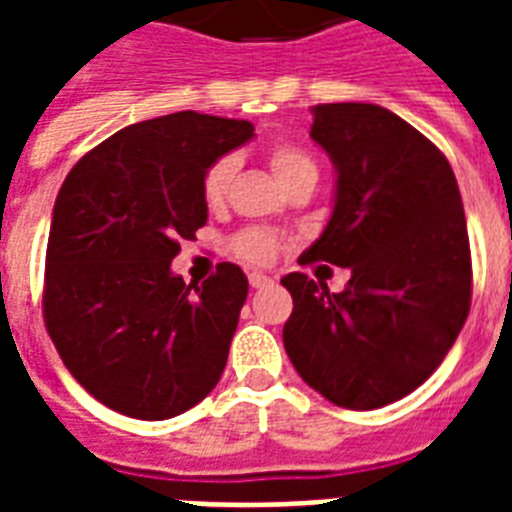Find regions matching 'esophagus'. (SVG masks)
<instances>
[{"label": "esophagus", "mask_w": 512, "mask_h": 512, "mask_svg": "<svg viewBox=\"0 0 512 512\" xmlns=\"http://www.w3.org/2000/svg\"><path fill=\"white\" fill-rule=\"evenodd\" d=\"M271 284V276H265V273H249V287L252 289H263Z\"/></svg>", "instance_id": "1"}]
</instances>
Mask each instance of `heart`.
Instances as JSON below:
<instances>
[{
  "label": "heart",
  "instance_id": "b5f03b06",
  "mask_svg": "<svg viewBox=\"0 0 512 512\" xmlns=\"http://www.w3.org/2000/svg\"><path fill=\"white\" fill-rule=\"evenodd\" d=\"M268 164H271V172L276 175L284 191L300 183L316 185V180H319L316 159L305 148L292 146V143H276V146L268 148ZM233 172H236V164H233L231 156H220L204 170V175H201V199L209 209L223 207L228 188H231ZM231 247L244 263L268 265L276 260L284 241L273 231H265V228H244V231L233 236Z\"/></svg>",
  "mask_w": 512,
  "mask_h": 512
}]
</instances>
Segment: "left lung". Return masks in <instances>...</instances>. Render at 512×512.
<instances>
[{
	"instance_id": "obj_1",
	"label": "left lung",
	"mask_w": 512,
	"mask_h": 512,
	"mask_svg": "<svg viewBox=\"0 0 512 512\" xmlns=\"http://www.w3.org/2000/svg\"><path fill=\"white\" fill-rule=\"evenodd\" d=\"M311 138L335 162V212L303 263L348 268L342 292L287 273L284 348L313 390L380 409L436 372L468 319V225L457 177L422 132L374 103H321Z\"/></svg>"
}]
</instances>
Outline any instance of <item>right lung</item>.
Wrapping results in <instances>:
<instances>
[{
	"label": "right lung",
	"instance_id": "1",
	"mask_svg": "<svg viewBox=\"0 0 512 512\" xmlns=\"http://www.w3.org/2000/svg\"><path fill=\"white\" fill-rule=\"evenodd\" d=\"M255 127L223 116H159L79 159L52 209L42 313L74 380L135 420H170L215 388L247 276L220 263L207 281L170 271L207 223L201 175Z\"/></svg>",
	"mask_w": 512,
	"mask_h": 512
}]
</instances>
